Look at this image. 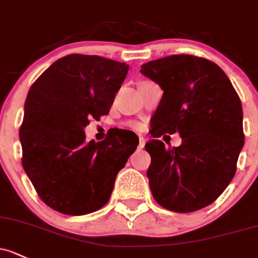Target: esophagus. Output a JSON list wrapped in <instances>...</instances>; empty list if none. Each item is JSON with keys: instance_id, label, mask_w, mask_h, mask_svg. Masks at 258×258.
Wrapping results in <instances>:
<instances>
[{"instance_id": "esophagus-1", "label": "esophagus", "mask_w": 258, "mask_h": 258, "mask_svg": "<svg viewBox=\"0 0 258 258\" xmlns=\"http://www.w3.org/2000/svg\"><path fill=\"white\" fill-rule=\"evenodd\" d=\"M145 145H146V138L143 136H140V145H138V148L142 150V148L145 147Z\"/></svg>"}]
</instances>
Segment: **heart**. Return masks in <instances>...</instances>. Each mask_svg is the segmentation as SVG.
Returning <instances> with one entry per match:
<instances>
[{"label": "heart", "instance_id": "b5f03b06", "mask_svg": "<svg viewBox=\"0 0 258 258\" xmlns=\"http://www.w3.org/2000/svg\"><path fill=\"white\" fill-rule=\"evenodd\" d=\"M134 127H135V128H141V124L136 123V124H134Z\"/></svg>", "mask_w": 258, "mask_h": 258}]
</instances>
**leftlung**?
I'll use <instances>...</instances> for the list:
<instances>
[{"label":"left lung","instance_id":"left-lung-1","mask_svg":"<svg viewBox=\"0 0 258 258\" xmlns=\"http://www.w3.org/2000/svg\"><path fill=\"white\" fill-rule=\"evenodd\" d=\"M141 73L163 90L153 116L152 137L175 134L179 147L151 140L147 170L159 205L191 213L215 202L236 172L243 147L242 105L219 65L194 55H170L148 61Z\"/></svg>","mask_w":258,"mask_h":258}]
</instances>
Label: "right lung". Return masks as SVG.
<instances>
[{
  "label": "right lung",
  "instance_id": "add662e5",
  "mask_svg": "<svg viewBox=\"0 0 258 258\" xmlns=\"http://www.w3.org/2000/svg\"><path fill=\"white\" fill-rule=\"evenodd\" d=\"M128 72L126 63L70 54L34 81L20 128L22 165L40 199L67 215H85L110 199L117 173L137 145L120 131L86 142L90 118L107 115Z\"/></svg>",
  "mask_w": 258,
  "mask_h": 258
}]
</instances>
